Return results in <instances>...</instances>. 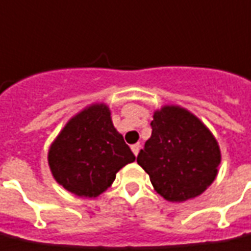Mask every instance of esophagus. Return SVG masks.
Returning <instances> with one entry per match:
<instances>
[{
	"instance_id": "1",
	"label": "esophagus",
	"mask_w": 251,
	"mask_h": 251,
	"mask_svg": "<svg viewBox=\"0 0 251 251\" xmlns=\"http://www.w3.org/2000/svg\"><path fill=\"white\" fill-rule=\"evenodd\" d=\"M140 148H141V145H140V143L133 144V145H131V151H133V153H134V155H136V156L138 155V152H140Z\"/></svg>"
}]
</instances>
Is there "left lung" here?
Listing matches in <instances>:
<instances>
[{
  "label": "left lung",
  "mask_w": 251,
  "mask_h": 251,
  "mask_svg": "<svg viewBox=\"0 0 251 251\" xmlns=\"http://www.w3.org/2000/svg\"><path fill=\"white\" fill-rule=\"evenodd\" d=\"M152 134L137 163L163 199L183 202L211 186L219 173V143L202 121L186 108L166 104L153 113Z\"/></svg>",
  "instance_id": "left-lung-1"
}]
</instances>
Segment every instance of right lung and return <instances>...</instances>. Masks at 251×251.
I'll return each instance as SVG.
<instances>
[{
	"label": "right lung",
	"mask_w": 251,
	"mask_h": 251,
	"mask_svg": "<svg viewBox=\"0 0 251 251\" xmlns=\"http://www.w3.org/2000/svg\"><path fill=\"white\" fill-rule=\"evenodd\" d=\"M127 144L114 127L106 103H92L73 115L49 148L54 179L78 197H98L113 185L117 173L134 162Z\"/></svg>",
	"instance_id": "obj_1"
}]
</instances>
